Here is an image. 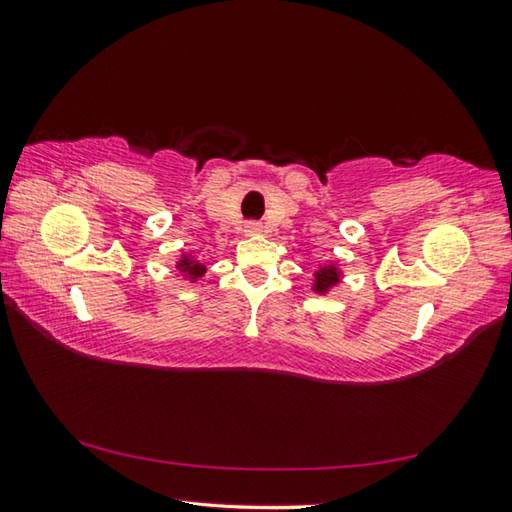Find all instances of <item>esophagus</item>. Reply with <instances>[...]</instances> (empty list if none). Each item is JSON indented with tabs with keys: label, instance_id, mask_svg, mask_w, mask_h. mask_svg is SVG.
<instances>
[{
	"label": "esophagus",
	"instance_id": "obj_1",
	"mask_svg": "<svg viewBox=\"0 0 512 512\" xmlns=\"http://www.w3.org/2000/svg\"><path fill=\"white\" fill-rule=\"evenodd\" d=\"M262 230H264L262 223H257V221L246 223V232H248V235H259V232H262Z\"/></svg>",
	"mask_w": 512,
	"mask_h": 512
}]
</instances>
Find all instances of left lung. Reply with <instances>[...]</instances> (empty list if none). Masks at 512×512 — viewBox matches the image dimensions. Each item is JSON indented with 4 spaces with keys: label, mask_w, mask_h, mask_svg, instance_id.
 Segmentation results:
<instances>
[{
    "label": "left lung",
    "mask_w": 512,
    "mask_h": 512,
    "mask_svg": "<svg viewBox=\"0 0 512 512\" xmlns=\"http://www.w3.org/2000/svg\"><path fill=\"white\" fill-rule=\"evenodd\" d=\"M341 282V271L336 264H325L320 266L314 273V291L316 293H327L332 287Z\"/></svg>",
    "instance_id": "1"
}]
</instances>
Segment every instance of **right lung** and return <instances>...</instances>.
I'll return each mask as SVG.
<instances>
[{
    "label": "right lung",
    "mask_w": 512,
    "mask_h": 512,
    "mask_svg": "<svg viewBox=\"0 0 512 512\" xmlns=\"http://www.w3.org/2000/svg\"><path fill=\"white\" fill-rule=\"evenodd\" d=\"M176 268H178L180 273L185 275V280H189V282H196L198 277L205 275V264L198 262V259H194L192 255H183V257H180Z\"/></svg>",
    "instance_id": "1"
}]
</instances>
